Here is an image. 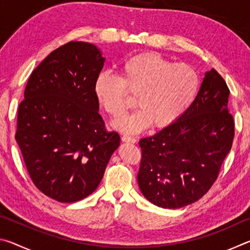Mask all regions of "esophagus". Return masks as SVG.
I'll return each instance as SVG.
<instances>
[{
	"instance_id": "obj_1",
	"label": "esophagus",
	"mask_w": 250,
	"mask_h": 250,
	"mask_svg": "<svg viewBox=\"0 0 250 250\" xmlns=\"http://www.w3.org/2000/svg\"><path fill=\"white\" fill-rule=\"evenodd\" d=\"M121 140L124 141V142H129V143H135V142H137V139L133 138V137H130V135H126V134L122 135Z\"/></svg>"
}]
</instances>
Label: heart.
<instances>
[{"label": "heart", "instance_id": "b5f03b06", "mask_svg": "<svg viewBox=\"0 0 250 250\" xmlns=\"http://www.w3.org/2000/svg\"><path fill=\"white\" fill-rule=\"evenodd\" d=\"M200 76L188 64H174L156 53H141L121 66V76L110 71L98 75L95 90L110 116L120 118L133 104L139 107L116 124L118 128L138 132L151 124L170 125L183 115L200 89Z\"/></svg>", "mask_w": 250, "mask_h": 250}]
</instances>
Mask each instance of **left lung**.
<instances>
[{"label":"left lung","instance_id":"1","mask_svg":"<svg viewBox=\"0 0 250 250\" xmlns=\"http://www.w3.org/2000/svg\"><path fill=\"white\" fill-rule=\"evenodd\" d=\"M228 96L225 80L210 69L183 115L139 142L138 184L152 204L184 207L204 196L216 181L235 135Z\"/></svg>","mask_w":250,"mask_h":250}]
</instances>
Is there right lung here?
<instances>
[{"label": "right lung", "instance_id": "add662e5", "mask_svg": "<svg viewBox=\"0 0 250 250\" xmlns=\"http://www.w3.org/2000/svg\"><path fill=\"white\" fill-rule=\"evenodd\" d=\"M100 49L69 42L33 70L20 104L15 139L33 183L46 196L75 203L95 191L120 137L99 115L95 83Z\"/></svg>", "mask_w": 250, "mask_h": 250}]
</instances>
